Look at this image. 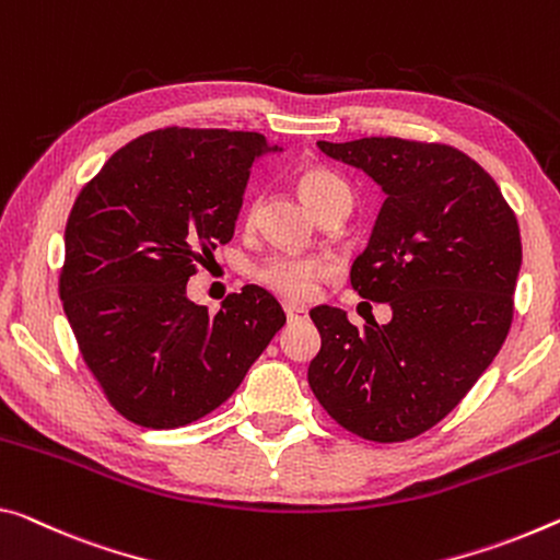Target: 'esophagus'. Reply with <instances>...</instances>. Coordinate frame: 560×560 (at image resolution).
<instances>
[{
  "instance_id": "esophagus-1",
  "label": "esophagus",
  "mask_w": 560,
  "mask_h": 560,
  "mask_svg": "<svg viewBox=\"0 0 560 560\" xmlns=\"http://www.w3.org/2000/svg\"><path fill=\"white\" fill-rule=\"evenodd\" d=\"M285 315H288V320L290 323H298V320H305L307 317V310L305 307H300V305H285Z\"/></svg>"
}]
</instances>
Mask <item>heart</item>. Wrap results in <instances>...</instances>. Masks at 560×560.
<instances>
[{"label": "heart", "mask_w": 560, "mask_h": 560, "mask_svg": "<svg viewBox=\"0 0 560 560\" xmlns=\"http://www.w3.org/2000/svg\"><path fill=\"white\" fill-rule=\"evenodd\" d=\"M298 187L303 192L305 202L320 214L330 202L340 200V197H350V187L346 179H340L328 167H307L300 172ZM257 214H260V197H250L245 208V222L255 225ZM328 272V265L317 257H300V255H270L262 262H257L255 280L262 288H268L275 295L292 300H305L313 295V288L317 278Z\"/></svg>", "instance_id": "1"}]
</instances>
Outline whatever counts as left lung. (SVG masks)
Returning a JSON list of instances; mask_svg holds the SVG:
<instances>
[{
    "mask_svg": "<svg viewBox=\"0 0 560 560\" xmlns=\"http://www.w3.org/2000/svg\"><path fill=\"white\" fill-rule=\"evenodd\" d=\"M388 195L350 285L388 303V325L310 310L320 352L307 383L328 416L375 443L418 438L458 406L513 323L521 230L495 179L445 142L363 137L317 142Z\"/></svg>",
    "mask_w": 560,
    "mask_h": 560,
    "instance_id": "1",
    "label": "left lung"
}]
</instances>
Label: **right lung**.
Wrapping results in <instances>:
<instances>
[{"instance_id":"obj_1","label":"right lung","mask_w":560,"mask_h":560,"mask_svg":"<svg viewBox=\"0 0 560 560\" xmlns=\"http://www.w3.org/2000/svg\"><path fill=\"white\" fill-rule=\"evenodd\" d=\"M260 132L165 127L127 142L72 205L59 298L84 365L119 416L170 430L222 406L285 325L245 285L218 313L187 280L235 235Z\"/></svg>"}]
</instances>
